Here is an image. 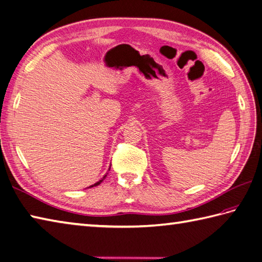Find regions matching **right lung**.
I'll return each mask as SVG.
<instances>
[{
	"label": "right lung",
	"mask_w": 262,
	"mask_h": 262,
	"mask_svg": "<svg viewBox=\"0 0 262 262\" xmlns=\"http://www.w3.org/2000/svg\"><path fill=\"white\" fill-rule=\"evenodd\" d=\"M105 177H107V176H104V177L102 178V179H101V180H100V181H98L97 183H94V185H93V186H91V187H94V186H98V185H100V183H101V182L103 181V179H104V178H105Z\"/></svg>",
	"instance_id": "obj_1"
}]
</instances>
